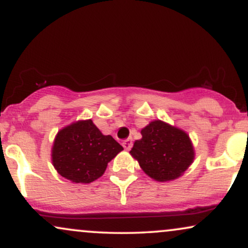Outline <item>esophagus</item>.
<instances>
[{
  "mask_svg": "<svg viewBox=\"0 0 248 248\" xmlns=\"http://www.w3.org/2000/svg\"><path fill=\"white\" fill-rule=\"evenodd\" d=\"M122 146H124V148L126 150H130V148H132V146H133L132 139H127V140H124V142H122Z\"/></svg>",
  "mask_w": 248,
  "mask_h": 248,
  "instance_id": "1",
  "label": "esophagus"
}]
</instances>
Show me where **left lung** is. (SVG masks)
Returning a JSON list of instances; mask_svg holds the SVG:
<instances>
[{
  "label": "left lung",
  "instance_id": "left-lung-1",
  "mask_svg": "<svg viewBox=\"0 0 248 248\" xmlns=\"http://www.w3.org/2000/svg\"><path fill=\"white\" fill-rule=\"evenodd\" d=\"M141 135L129 153L155 181L169 182L181 177L195 160L191 139L181 128L154 120L142 128Z\"/></svg>",
  "mask_w": 248,
  "mask_h": 248
}]
</instances>
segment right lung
Listing matches in <instances>:
<instances>
[{
  "mask_svg": "<svg viewBox=\"0 0 248 248\" xmlns=\"http://www.w3.org/2000/svg\"><path fill=\"white\" fill-rule=\"evenodd\" d=\"M122 150L121 144L110 135H104L91 119L78 120L58 130L51 161L64 178L87 184L101 177L108 162Z\"/></svg>",
  "mask_w": 248,
  "mask_h": 248,
  "instance_id": "obj_1",
  "label": "right lung"
}]
</instances>
